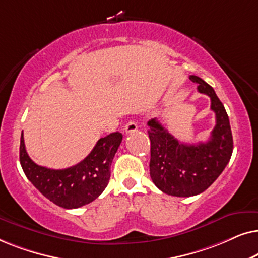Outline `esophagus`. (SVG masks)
I'll return each instance as SVG.
<instances>
[{"instance_id":"esophagus-1","label":"esophagus","mask_w":258,"mask_h":258,"mask_svg":"<svg viewBox=\"0 0 258 258\" xmlns=\"http://www.w3.org/2000/svg\"><path fill=\"white\" fill-rule=\"evenodd\" d=\"M137 128H139V125H137L136 122L129 121V122L125 123V125H124V132H125L126 134L134 133V132H136Z\"/></svg>"}]
</instances>
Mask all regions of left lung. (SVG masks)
Listing matches in <instances>:
<instances>
[{"mask_svg":"<svg viewBox=\"0 0 258 258\" xmlns=\"http://www.w3.org/2000/svg\"><path fill=\"white\" fill-rule=\"evenodd\" d=\"M189 79L197 90L210 97L211 110L216 115L209 141L186 144L176 140L156 118L148 122L150 139V177L164 194L177 197L195 196L216 181L230 161L232 134L224 105L213 88L199 76Z\"/></svg>","mask_w":258,"mask_h":258,"instance_id":"left-lung-1","label":"left lung"}]
</instances>
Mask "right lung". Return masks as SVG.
<instances>
[{
	"label": "right lung",
	"mask_w": 258,
	"mask_h": 258,
	"mask_svg": "<svg viewBox=\"0 0 258 258\" xmlns=\"http://www.w3.org/2000/svg\"><path fill=\"white\" fill-rule=\"evenodd\" d=\"M116 132L102 137L90 154L73 167L50 169L41 167L27 154L23 132L20 143V162L27 178L42 195L64 209H76L93 202L103 192L110 179V165L122 142Z\"/></svg>",
	"instance_id": "right-lung-1"
}]
</instances>
